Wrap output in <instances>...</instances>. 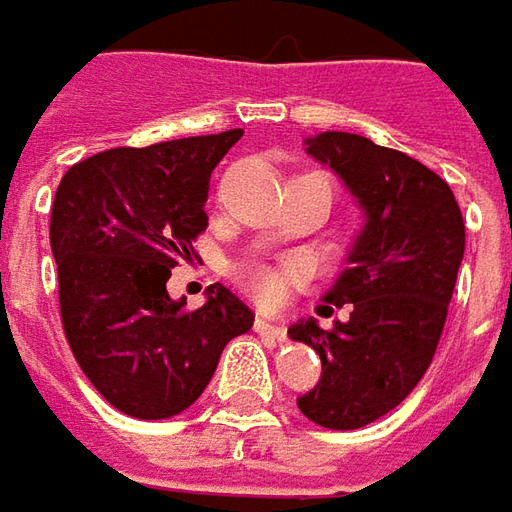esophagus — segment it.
Returning <instances> with one entry per match:
<instances>
[{
    "mask_svg": "<svg viewBox=\"0 0 512 512\" xmlns=\"http://www.w3.org/2000/svg\"><path fill=\"white\" fill-rule=\"evenodd\" d=\"M255 331L260 337H269V340H277V343H283L286 340V328L280 326V323H272V320H257Z\"/></svg>",
    "mask_w": 512,
    "mask_h": 512,
    "instance_id": "esophagus-1",
    "label": "esophagus"
}]
</instances>
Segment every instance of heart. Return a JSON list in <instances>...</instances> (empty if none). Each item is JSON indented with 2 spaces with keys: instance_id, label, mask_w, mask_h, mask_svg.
I'll return each instance as SVG.
<instances>
[{
  "instance_id": "heart-1",
  "label": "heart",
  "mask_w": 512,
  "mask_h": 512,
  "mask_svg": "<svg viewBox=\"0 0 512 512\" xmlns=\"http://www.w3.org/2000/svg\"><path fill=\"white\" fill-rule=\"evenodd\" d=\"M300 277H303V266L297 260H283L277 266L249 269L243 274V283L260 306H277L286 297V289L300 283Z\"/></svg>"
}]
</instances>
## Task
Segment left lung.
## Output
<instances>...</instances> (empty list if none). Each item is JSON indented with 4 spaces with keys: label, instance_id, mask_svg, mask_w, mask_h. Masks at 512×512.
Wrapping results in <instances>:
<instances>
[{
    "label": "left lung",
    "instance_id": "8db88e82",
    "mask_svg": "<svg viewBox=\"0 0 512 512\" xmlns=\"http://www.w3.org/2000/svg\"><path fill=\"white\" fill-rule=\"evenodd\" d=\"M306 150L343 178L368 221L323 306L348 317L289 328L323 362L297 408L323 428L354 431L394 411L425 377L465 257V221L450 186L405 152L354 133H320Z\"/></svg>",
    "mask_w": 512,
    "mask_h": 512
}]
</instances>
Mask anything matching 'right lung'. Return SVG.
Segmentation results:
<instances>
[{
  "mask_svg": "<svg viewBox=\"0 0 512 512\" xmlns=\"http://www.w3.org/2000/svg\"><path fill=\"white\" fill-rule=\"evenodd\" d=\"M243 130L118 147L64 172L50 212L64 337L84 377L121 414L186 411L255 314L221 283L201 309L172 300L169 272L198 257L209 175Z\"/></svg>",
  "mask_w": 512,
  "mask_h": 512,
  "instance_id": "right-lung-1",
  "label": "right lung"
}]
</instances>
